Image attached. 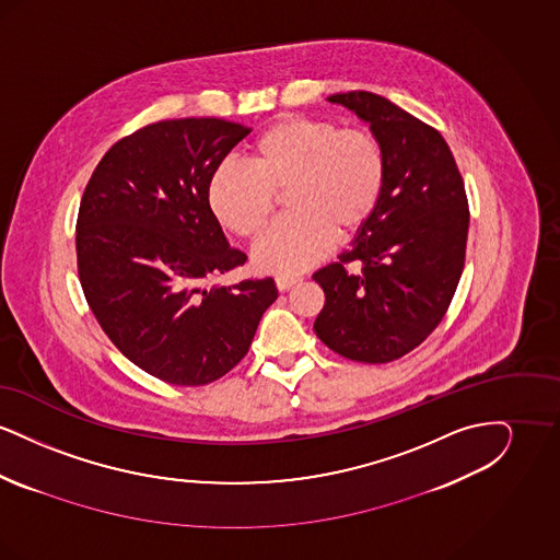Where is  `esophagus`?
Listing matches in <instances>:
<instances>
[{
  "label": "esophagus",
  "instance_id": "34e87169",
  "mask_svg": "<svg viewBox=\"0 0 560 560\" xmlns=\"http://www.w3.org/2000/svg\"><path fill=\"white\" fill-rule=\"evenodd\" d=\"M298 281H300V275H279V277H275V283H277L279 292L290 290Z\"/></svg>",
  "mask_w": 560,
  "mask_h": 560
}]
</instances>
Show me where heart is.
<instances>
[{"label":"heart","instance_id":"b5f03b06","mask_svg":"<svg viewBox=\"0 0 560 560\" xmlns=\"http://www.w3.org/2000/svg\"><path fill=\"white\" fill-rule=\"evenodd\" d=\"M243 172L210 180L215 220L241 240H258L285 199L290 213L254 249L260 270L293 275L323 258L334 237H354L372 218L386 183L380 140L365 128L290 115L272 121L243 155Z\"/></svg>","mask_w":560,"mask_h":560}]
</instances>
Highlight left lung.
Masks as SVG:
<instances>
[{"mask_svg": "<svg viewBox=\"0 0 560 560\" xmlns=\"http://www.w3.org/2000/svg\"><path fill=\"white\" fill-rule=\"evenodd\" d=\"M327 101L370 124L386 183L352 247L313 275L325 293L315 331L345 359L390 363L420 347L452 304L466 260L468 197L439 130L372 92Z\"/></svg>", "mask_w": 560, "mask_h": 560, "instance_id": "8db88e82", "label": "left lung"}]
</instances>
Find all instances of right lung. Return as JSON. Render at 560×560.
Masks as SVG:
<instances>
[{
  "instance_id": "right-lung-1",
  "label": "right lung",
  "mask_w": 560,
  "mask_h": 560,
  "mask_svg": "<svg viewBox=\"0 0 560 560\" xmlns=\"http://www.w3.org/2000/svg\"><path fill=\"white\" fill-rule=\"evenodd\" d=\"M249 130L215 117L163 119L117 140L81 197L78 272L108 340L142 372L206 386L252 347L275 281L210 285L245 265L208 199L218 165Z\"/></svg>"
}]
</instances>
